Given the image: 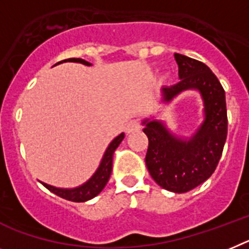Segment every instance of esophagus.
<instances>
[{"label": "esophagus", "instance_id": "obj_1", "mask_svg": "<svg viewBox=\"0 0 249 249\" xmlns=\"http://www.w3.org/2000/svg\"><path fill=\"white\" fill-rule=\"evenodd\" d=\"M139 129H141V123H139L138 120H130L128 124H126V126H125V131H126V133H129V134H130V133H134V131H137V130H139Z\"/></svg>", "mask_w": 249, "mask_h": 249}]
</instances>
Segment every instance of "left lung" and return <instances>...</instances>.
Returning <instances> with one entry per match:
<instances>
[{"instance_id":"obj_1","label":"left lung","mask_w":249,"mask_h":249,"mask_svg":"<svg viewBox=\"0 0 249 249\" xmlns=\"http://www.w3.org/2000/svg\"><path fill=\"white\" fill-rule=\"evenodd\" d=\"M179 82L162 89V101L170 104L183 91H199L204 120L190 138L173 134L163 121L144 119L148 145L145 164L152 178L168 191L182 194L212 176L219 163L228 133L225 92L212 70L199 60L175 53Z\"/></svg>"}]
</instances>
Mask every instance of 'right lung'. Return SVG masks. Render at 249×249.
Returning a JSON list of instances; mask_svg holds the SVG:
<instances>
[{
    "mask_svg": "<svg viewBox=\"0 0 249 249\" xmlns=\"http://www.w3.org/2000/svg\"><path fill=\"white\" fill-rule=\"evenodd\" d=\"M63 62H74V63H82L85 66H92V64L87 62L85 59H81V58H70V59H64L59 63H63ZM57 63V64H59ZM54 64V66H57ZM125 134L121 133L118 137L115 138L111 143L108 144V147L106 148L104 157H102L101 162H100L99 168L96 170V172L93 173L91 178H89L85 183H82L78 187H73V189H62V187H55V186L48 185L45 182H41L43 186H45L49 191H52L53 194L58 195L59 197H63L66 200H70L73 202H85L87 200L93 199L95 196H97L100 192L104 190V187L106 186V183L108 182V178L111 176L112 171V157H114L115 150L119 147V144L123 142Z\"/></svg>",
    "mask_w": 249,
    "mask_h": 249,
    "instance_id": "add662e5",
    "label": "right lung"
}]
</instances>
